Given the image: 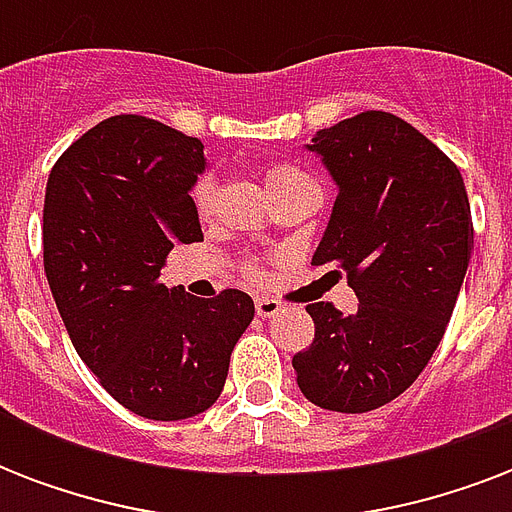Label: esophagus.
Listing matches in <instances>:
<instances>
[{"instance_id":"34e87169","label":"esophagus","mask_w":512,"mask_h":512,"mask_svg":"<svg viewBox=\"0 0 512 512\" xmlns=\"http://www.w3.org/2000/svg\"><path fill=\"white\" fill-rule=\"evenodd\" d=\"M255 311L260 319H273V316L281 311V303L279 300H271V297H257Z\"/></svg>"}]
</instances>
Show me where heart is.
I'll return each instance as SVG.
<instances>
[{
  "instance_id": "1",
  "label": "heart",
  "mask_w": 512,
  "mask_h": 512,
  "mask_svg": "<svg viewBox=\"0 0 512 512\" xmlns=\"http://www.w3.org/2000/svg\"><path fill=\"white\" fill-rule=\"evenodd\" d=\"M305 180H308V177L297 170V167H292V164H268V167L263 170V183L271 196L273 193L284 191V188H289V185L305 183ZM215 193H217L215 175H212V172L201 175L191 191V201H193V207H196V212L207 215L209 209H212V204H215ZM249 271L255 273V268H249Z\"/></svg>"
}]
</instances>
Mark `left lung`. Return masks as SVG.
Returning <instances> with one entry per match:
<instances>
[{
    "label": "left lung",
    "instance_id": "8db88e82",
    "mask_svg": "<svg viewBox=\"0 0 512 512\" xmlns=\"http://www.w3.org/2000/svg\"><path fill=\"white\" fill-rule=\"evenodd\" d=\"M305 148L337 185L313 265L348 273L358 308L308 305L316 335L292 366L311 404L372 412L420 377L452 319L473 249L468 193L444 151L385 111L342 119Z\"/></svg>",
    "mask_w": 512,
    "mask_h": 512
}]
</instances>
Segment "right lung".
<instances>
[{
    "mask_svg": "<svg viewBox=\"0 0 512 512\" xmlns=\"http://www.w3.org/2000/svg\"><path fill=\"white\" fill-rule=\"evenodd\" d=\"M204 146L146 116H111L66 148L44 193V273L100 385L146 420H188L223 393L247 292L199 300L159 281L175 244L201 241L191 191Z\"/></svg>",
    "mask_w": 512,
    "mask_h": 512,
    "instance_id": "add662e5",
    "label": "right lung"
}]
</instances>
